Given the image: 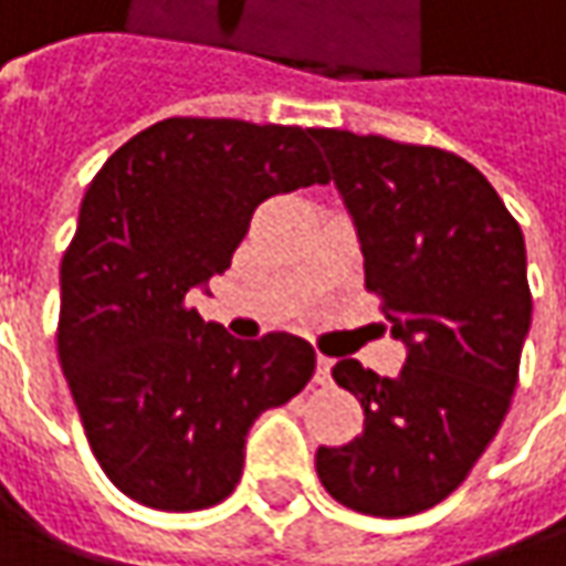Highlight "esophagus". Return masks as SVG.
<instances>
[{
    "label": "esophagus",
    "mask_w": 566,
    "mask_h": 566,
    "mask_svg": "<svg viewBox=\"0 0 566 566\" xmlns=\"http://www.w3.org/2000/svg\"><path fill=\"white\" fill-rule=\"evenodd\" d=\"M331 368H334V359H327V356H317V368H315L317 384H327V380H331Z\"/></svg>",
    "instance_id": "obj_1"
}]
</instances>
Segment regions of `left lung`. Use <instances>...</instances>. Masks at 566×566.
<instances>
[{"label":"left lung","mask_w":566,"mask_h":566,"mask_svg":"<svg viewBox=\"0 0 566 566\" xmlns=\"http://www.w3.org/2000/svg\"><path fill=\"white\" fill-rule=\"evenodd\" d=\"M359 229L365 290L406 343L397 378L331 371L359 397L356 441L317 447L327 494L368 516H412L463 485L511 409L533 321L520 223L463 157L312 128Z\"/></svg>","instance_id":"obj_1"}]
</instances>
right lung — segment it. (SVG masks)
<instances>
[{"label":"right lung","mask_w":566,"mask_h":566,"mask_svg":"<svg viewBox=\"0 0 566 566\" xmlns=\"http://www.w3.org/2000/svg\"><path fill=\"white\" fill-rule=\"evenodd\" d=\"M312 128L176 116L99 166L62 254L55 346L109 482L154 511L232 494L251 422L315 375L293 334L232 339L191 290L232 264L271 195L327 186Z\"/></svg>","instance_id":"right-lung-1"}]
</instances>
